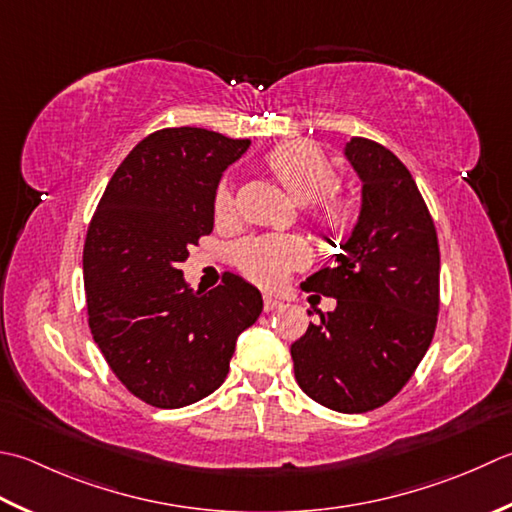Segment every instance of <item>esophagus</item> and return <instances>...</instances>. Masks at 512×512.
<instances>
[{"label": "esophagus", "mask_w": 512, "mask_h": 512, "mask_svg": "<svg viewBox=\"0 0 512 512\" xmlns=\"http://www.w3.org/2000/svg\"><path fill=\"white\" fill-rule=\"evenodd\" d=\"M282 306V302H279L277 297H270V295H264V313H273L275 308Z\"/></svg>", "instance_id": "esophagus-1"}]
</instances>
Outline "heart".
<instances>
[{
    "instance_id": "b5f03b06",
    "label": "heart",
    "mask_w": 512,
    "mask_h": 512,
    "mask_svg": "<svg viewBox=\"0 0 512 512\" xmlns=\"http://www.w3.org/2000/svg\"><path fill=\"white\" fill-rule=\"evenodd\" d=\"M266 166L286 193L297 204H315L313 217L322 233L344 237L359 219L355 195L337 193V168L322 150L310 146H279L266 157ZM235 208L233 186L222 182L215 193L217 217H228ZM306 262V246L295 237H257L242 244L235 253V264L250 282L275 288L284 282L290 270Z\"/></svg>"
}]
</instances>
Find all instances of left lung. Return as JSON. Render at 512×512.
<instances>
[{
    "label": "left lung",
    "mask_w": 512,
    "mask_h": 512,
    "mask_svg": "<svg viewBox=\"0 0 512 512\" xmlns=\"http://www.w3.org/2000/svg\"><path fill=\"white\" fill-rule=\"evenodd\" d=\"M346 157L362 179V213L333 266L306 293L335 297L333 313L290 346L304 393L337 413H368L413 377L439 313V244L410 170L382 144L353 137ZM310 315V313H308Z\"/></svg>",
    "instance_id": "left-lung-1"
}]
</instances>
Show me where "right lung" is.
I'll return each instance as SVG.
<instances>
[{
	"mask_svg": "<svg viewBox=\"0 0 512 512\" xmlns=\"http://www.w3.org/2000/svg\"><path fill=\"white\" fill-rule=\"evenodd\" d=\"M250 139L206 128L144 137L104 190L84 244L88 326L110 370L155 408H182L224 384L237 335L262 313V295L228 275L193 290L179 264L213 233L215 190Z\"/></svg>",
	"mask_w": 512,
	"mask_h": 512,
	"instance_id": "add662e5",
	"label": "right lung"
}]
</instances>
